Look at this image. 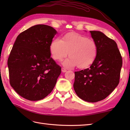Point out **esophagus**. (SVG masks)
<instances>
[{"instance_id":"esophagus-1","label":"esophagus","mask_w":130,"mask_h":130,"mask_svg":"<svg viewBox=\"0 0 130 130\" xmlns=\"http://www.w3.org/2000/svg\"><path fill=\"white\" fill-rule=\"evenodd\" d=\"M61 71H62V73H65V72H67V70H66L65 69L62 68H61Z\"/></svg>"}]
</instances>
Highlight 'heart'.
Masks as SVG:
<instances>
[{"label":"heart","instance_id":"heart-1","mask_svg":"<svg viewBox=\"0 0 130 130\" xmlns=\"http://www.w3.org/2000/svg\"><path fill=\"white\" fill-rule=\"evenodd\" d=\"M52 57L55 60L61 61L68 55L70 57L63 62L67 68L77 67L84 69L94 61L97 55V45L92 38L75 32H69L62 40L56 38L50 45Z\"/></svg>","mask_w":130,"mask_h":130}]
</instances>
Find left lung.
<instances>
[{"mask_svg":"<svg viewBox=\"0 0 130 130\" xmlns=\"http://www.w3.org/2000/svg\"><path fill=\"white\" fill-rule=\"evenodd\" d=\"M90 33L97 45V55L89 68L75 71L73 87L80 98L94 103L106 98L117 87L122 59L114 40L100 31Z\"/></svg>","mask_w":130,"mask_h":130,"instance_id":"left-lung-1","label":"left lung"}]
</instances>
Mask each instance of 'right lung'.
<instances>
[{"instance_id":"right-lung-1","label":"right lung","mask_w":130,"mask_h":130,"mask_svg":"<svg viewBox=\"0 0 130 130\" xmlns=\"http://www.w3.org/2000/svg\"><path fill=\"white\" fill-rule=\"evenodd\" d=\"M56 34L53 27L37 24L17 37L8 67L11 87L23 98L41 100L56 85L61 68L51 57L50 45Z\"/></svg>"}]
</instances>
